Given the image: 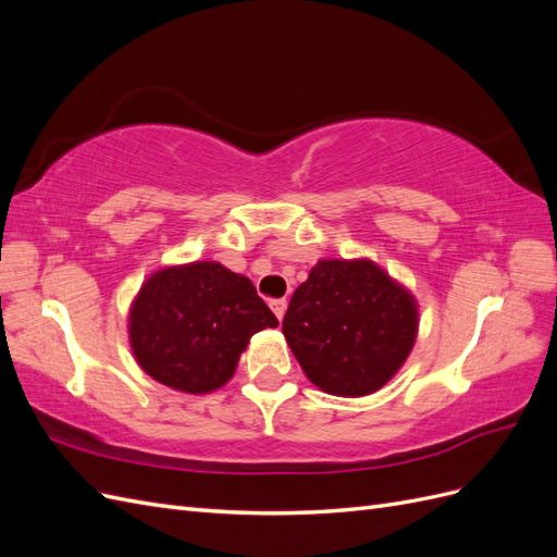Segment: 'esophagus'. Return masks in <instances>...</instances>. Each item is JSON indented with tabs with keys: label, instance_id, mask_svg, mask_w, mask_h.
<instances>
[{
	"label": "esophagus",
	"instance_id": "esophagus-1",
	"mask_svg": "<svg viewBox=\"0 0 557 557\" xmlns=\"http://www.w3.org/2000/svg\"><path fill=\"white\" fill-rule=\"evenodd\" d=\"M269 307H272V311H274V315L278 320H283L285 309H288V301H285V299H272V301H269Z\"/></svg>",
	"mask_w": 557,
	"mask_h": 557
}]
</instances>
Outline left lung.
Masks as SVG:
<instances>
[{
  "mask_svg": "<svg viewBox=\"0 0 557 557\" xmlns=\"http://www.w3.org/2000/svg\"><path fill=\"white\" fill-rule=\"evenodd\" d=\"M283 336L320 391L364 397L407 362L418 301L374 260H318L293 293Z\"/></svg>",
  "mask_w": 557,
  "mask_h": 557,
  "instance_id": "obj_1",
  "label": "left lung"
}]
</instances>
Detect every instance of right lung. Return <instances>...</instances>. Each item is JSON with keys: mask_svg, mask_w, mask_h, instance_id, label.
<instances>
[{"mask_svg": "<svg viewBox=\"0 0 557 557\" xmlns=\"http://www.w3.org/2000/svg\"><path fill=\"white\" fill-rule=\"evenodd\" d=\"M276 325L250 278L213 260L158 269L127 315L137 364L150 379L188 395L223 387L250 336Z\"/></svg>", "mask_w": 557, "mask_h": 557, "instance_id": "right-lung-1", "label": "right lung"}]
</instances>
